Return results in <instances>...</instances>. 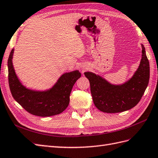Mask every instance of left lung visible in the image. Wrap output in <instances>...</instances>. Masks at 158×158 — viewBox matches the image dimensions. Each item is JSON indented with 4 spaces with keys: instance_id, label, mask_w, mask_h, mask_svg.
Wrapping results in <instances>:
<instances>
[{
    "instance_id": "obj_1",
    "label": "left lung",
    "mask_w": 158,
    "mask_h": 158,
    "mask_svg": "<svg viewBox=\"0 0 158 158\" xmlns=\"http://www.w3.org/2000/svg\"><path fill=\"white\" fill-rule=\"evenodd\" d=\"M139 66L127 82L112 85L91 72L85 75L89 81L91 93L95 107L105 113H119L130 110L139 102L146 89L149 79V63L145 47L141 44Z\"/></svg>"
}]
</instances>
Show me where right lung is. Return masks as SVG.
<instances>
[{
    "instance_id": "obj_1",
    "label": "right lung",
    "mask_w": 158,
    "mask_h": 158,
    "mask_svg": "<svg viewBox=\"0 0 158 158\" xmlns=\"http://www.w3.org/2000/svg\"><path fill=\"white\" fill-rule=\"evenodd\" d=\"M14 49L8 59L9 83L13 98L31 114L40 117L57 115L66 110L69 103V96L74 84L81 74L79 71L65 73L60 77L50 89L37 91L29 89L20 82L13 65Z\"/></svg>"
}]
</instances>
